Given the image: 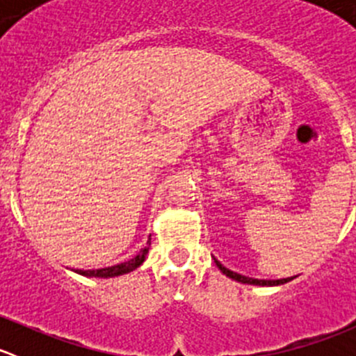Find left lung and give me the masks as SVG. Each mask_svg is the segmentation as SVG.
Here are the masks:
<instances>
[{
	"label": "left lung",
	"mask_w": 356,
	"mask_h": 356,
	"mask_svg": "<svg viewBox=\"0 0 356 356\" xmlns=\"http://www.w3.org/2000/svg\"><path fill=\"white\" fill-rule=\"evenodd\" d=\"M215 260V258H213ZM215 264H217V267L220 268L222 274L227 275L229 279H234V281L241 282V284H253V286H281V284H286V282H289L293 277H288V279H277V281H265V279H253V277H246V275H241L238 274V272H232L229 270V268H225L224 265L220 264V261L215 260Z\"/></svg>",
	"instance_id": "obj_1"
}]
</instances>
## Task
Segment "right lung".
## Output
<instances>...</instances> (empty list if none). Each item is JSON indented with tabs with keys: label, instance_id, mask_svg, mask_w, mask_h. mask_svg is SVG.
Segmentation results:
<instances>
[{
	"label": "right lung",
	"instance_id": "right-lung-1",
	"mask_svg": "<svg viewBox=\"0 0 356 356\" xmlns=\"http://www.w3.org/2000/svg\"><path fill=\"white\" fill-rule=\"evenodd\" d=\"M146 245H152V236H149V239H148V243H146ZM146 253H148V248L141 250L138 254H136L134 258L124 261V264L111 265V267H105V268H96V270H79V268H77V270H74V272H75V274L86 275V277H102V279L117 277V275L129 274V272L136 270L139 265H143V261H145V258H146Z\"/></svg>",
	"mask_w": 356,
	"mask_h": 356
}]
</instances>
